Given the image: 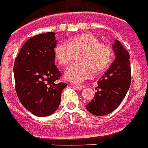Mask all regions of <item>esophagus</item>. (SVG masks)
I'll list each match as a JSON object with an SVG mask.
<instances>
[{"mask_svg": "<svg viewBox=\"0 0 148 148\" xmlns=\"http://www.w3.org/2000/svg\"><path fill=\"white\" fill-rule=\"evenodd\" d=\"M74 87L76 88H77L78 90H82V89H84V88H85V86H84V85H74Z\"/></svg>", "mask_w": 148, "mask_h": 148, "instance_id": "1", "label": "esophagus"}]
</instances>
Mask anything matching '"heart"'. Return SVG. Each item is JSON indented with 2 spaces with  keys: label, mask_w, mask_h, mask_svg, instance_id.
Masks as SVG:
<instances>
[{
  "label": "heart",
  "mask_w": 148,
  "mask_h": 148,
  "mask_svg": "<svg viewBox=\"0 0 148 148\" xmlns=\"http://www.w3.org/2000/svg\"><path fill=\"white\" fill-rule=\"evenodd\" d=\"M79 52L80 63L71 64L64 72L65 79L71 82L80 83L92 77L94 71H104L113 60L111 48L107 44L99 43V39L89 33L74 36L69 44L59 43L54 49L55 57L61 66L69 64L74 52Z\"/></svg>",
  "instance_id": "obj_1"
}]
</instances>
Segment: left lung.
I'll list each match as a JSON object with an SVG mask.
<instances>
[{
    "label": "left lung",
    "mask_w": 148,
    "mask_h": 148,
    "mask_svg": "<svg viewBox=\"0 0 148 148\" xmlns=\"http://www.w3.org/2000/svg\"><path fill=\"white\" fill-rule=\"evenodd\" d=\"M115 59L102 78L97 82L95 96L85 106L96 116L111 113L124 99L131 83L130 54L119 40L112 45Z\"/></svg>",
    "instance_id": "8db88e82"
}]
</instances>
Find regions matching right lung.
Here are the masks:
<instances>
[{
  "label": "right lung",
  "mask_w": 148,
  "mask_h": 148,
  "mask_svg": "<svg viewBox=\"0 0 148 148\" xmlns=\"http://www.w3.org/2000/svg\"><path fill=\"white\" fill-rule=\"evenodd\" d=\"M56 34L34 36L24 44L14 63L18 98L23 107L38 117L51 115L60 106L66 84L58 82L61 73L55 65Z\"/></svg>",
  "instance_id": "right-lung-1"
}]
</instances>
